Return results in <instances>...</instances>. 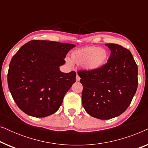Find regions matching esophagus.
Masks as SVG:
<instances>
[{
    "mask_svg": "<svg viewBox=\"0 0 148 148\" xmlns=\"http://www.w3.org/2000/svg\"><path fill=\"white\" fill-rule=\"evenodd\" d=\"M81 79V78L79 77V76L77 74V75H76V80L77 81V82H79V81Z\"/></svg>",
    "mask_w": 148,
    "mask_h": 148,
    "instance_id": "1",
    "label": "esophagus"
}]
</instances>
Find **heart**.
Returning <instances> with one entry per match:
<instances>
[{
	"label": "heart",
	"instance_id": "obj_1",
	"mask_svg": "<svg viewBox=\"0 0 148 148\" xmlns=\"http://www.w3.org/2000/svg\"><path fill=\"white\" fill-rule=\"evenodd\" d=\"M108 59L107 50L97 46H87L73 50L71 60L87 71H96L104 66ZM70 64V62L68 61Z\"/></svg>",
	"mask_w": 148,
	"mask_h": 148
}]
</instances>
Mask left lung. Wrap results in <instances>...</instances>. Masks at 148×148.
Returning <instances> with one entry per match:
<instances>
[{
	"instance_id": "obj_1",
	"label": "left lung",
	"mask_w": 148,
	"mask_h": 148,
	"mask_svg": "<svg viewBox=\"0 0 148 148\" xmlns=\"http://www.w3.org/2000/svg\"><path fill=\"white\" fill-rule=\"evenodd\" d=\"M106 46L111 53L104 66L78 72L83 86V106L90 116L102 120L124 112L138 85L137 65L131 52L119 44Z\"/></svg>"
}]
</instances>
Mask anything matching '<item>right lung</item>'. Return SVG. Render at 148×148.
<instances>
[{
	"label": "right lung",
	"instance_id": "obj_1",
	"mask_svg": "<svg viewBox=\"0 0 148 148\" xmlns=\"http://www.w3.org/2000/svg\"><path fill=\"white\" fill-rule=\"evenodd\" d=\"M75 45L31 40L13 56L7 75L9 89L18 107L29 116L54 114L75 82V71L62 73L66 54Z\"/></svg>",
	"mask_w": 148,
	"mask_h": 148
}]
</instances>
